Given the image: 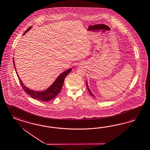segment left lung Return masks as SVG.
<instances>
[{"label": "left lung", "mask_w": 150, "mask_h": 150, "mask_svg": "<svg viewBox=\"0 0 150 150\" xmlns=\"http://www.w3.org/2000/svg\"><path fill=\"white\" fill-rule=\"evenodd\" d=\"M86 86H87V88H88V92L90 93V94L91 95H92V96H93V97H95V96H93V95L92 94V93H91V92L90 91V90L89 88H88V82H87V81H86Z\"/></svg>", "instance_id": "obj_1"}]
</instances>
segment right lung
Returning a JSON list of instances; mask_svg holds the SVG:
<instances>
[{
	"label": "right lung",
	"instance_id": "obj_1",
	"mask_svg": "<svg viewBox=\"0 0 150 150\" xmlns=\"http://www.w3.org/2000/svg\"><path fill=\"white\" fill-rule=\"evenodd\" d=\"M31 28V27H30L27 29V30L24 32L23 35L27 33L28 31ZM13 63L14 67H15V62H14V59H13ZM15 71L16 69H15ZM72 71V69H69L62 73L59 77L56 79V80L54 81V83L52 84L50 88H47L45 91H36L34 90H32L31 89H30L26 87L23 82L21 81V79L19 78V76L18 74L16 72V74L17 75V77L18 78L19 83L21 85L22 88L24 90V91L28 94L29 96H31L32 98L36 100H40L42 101H45V102H48L50 100L53 99L56 96L58 95V94L61 91L62 87L64 84V80L66 76Z\"/></svg>",
	"mask_w": 150,
	"mask_h": 150
}]
</instances>
